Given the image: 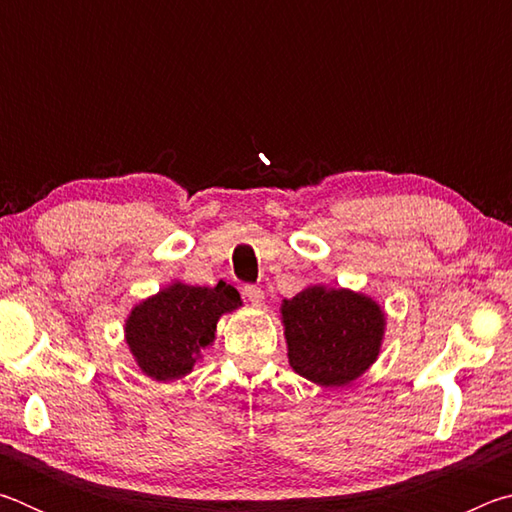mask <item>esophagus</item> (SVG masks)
<instances>
[{
  "label": "esophagus",
  "instance_id": "1",
  "mask_svg": "<svg viewBox=\"0 0 512 512\" xmlns=\"http://www.w3.org/2000/svg\"><path fill=\"white\" fill-rule=\"evenodd\" d=\"M244 298L253 307H262L264 305V291L259 289V287H244Z\"/></svg>",
  "mask_w": 512,
  "mask_h": 512
}]
</instances>
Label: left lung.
Listing matches in <instances>:
<instances>
[{"mask_svg": "<svg viewBox=\"0 0 512 512\" xmlns=\"http://www.w3.org/2000/svg\"><path fill=\"white\" fill-rule=\"evenodd\" d=\"M289 366L311 384L357 381L379 359L386 311L368 293L309 284L280 305Z\"/></svg>", "mask_w": 512, "mask_h": 512, "instance_id": "8db88e82", "label": "left lung"}]
</instances>
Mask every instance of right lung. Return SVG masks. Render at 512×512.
<instances>
[{"label": "right lung", "instance_id": "1", "mask_svg": "<svg viewBox=\"0 0 512 512\" xmlns=\"http://www.w3.org/2000/svg\"><path fill=\"white\" fill-rule=\"evenodd\" d=\"M244 302L223 280L194 287L173 280L137 302L124 320V339L146 377L160 384L183 379L216 341V323Z\"/></svg>", "mask_w": 512, "mask_h": 512}]
</instances>
